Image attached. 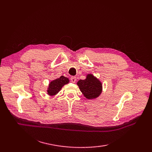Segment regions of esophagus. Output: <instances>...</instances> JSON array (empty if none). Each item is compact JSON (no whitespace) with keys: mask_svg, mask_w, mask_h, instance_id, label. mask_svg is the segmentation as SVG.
<instances>
[{"mask_svg":"<svg viewBox=\"0 0 152 152\" xmlns=\"http://www.w3.org/2000/svg\"><path fill=\"white\" fill-rule=\"evenodd\" d=\"M76 80H77V78L75 77H71V81L72 82H73V83H74V82H75Z\"/></svg>","mask_w":152,"mask_h":152,"instance_id":"esophagus-1","label":"esophagus"}]
</instances>
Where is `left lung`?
Wrapping results in <instances>:
<instances>
[{"instance_id":"8db88e82","label":"left lung","mask_w":152,"mask_h":152,"mask_svg":"<svg viewBox=\"0 0 152 152\" xmlns=\"http://www.w3.org/2000/svg\"><path fill=\"white\" fill-rule=\"evenodd\" d=\"M77 84L82 94L88 99L98 98L103 91L102 82L91 73L86 75V79L79 80Z\"/></svg>"}]
</instances>
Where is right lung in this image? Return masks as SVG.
<instances>
[{
	"instance_id": "obj_1",
	"label": "right lung",
	"mask_w": 152,
	"mask_h": 152,
	"mask_svg": "<svg viewBox=\"0 0 152 152\" xmlns=\"http://www.w3.org/2000/svg\"><path fill=\"white\" fill-rule=\"evenodd\" d=\"M69 79L66 77L61 76L56 79L50 81L48 86L47 94L50 96H54L56 95L59 91H60L63 86L69 83Z\"/></svg>"
}]
</instances>
